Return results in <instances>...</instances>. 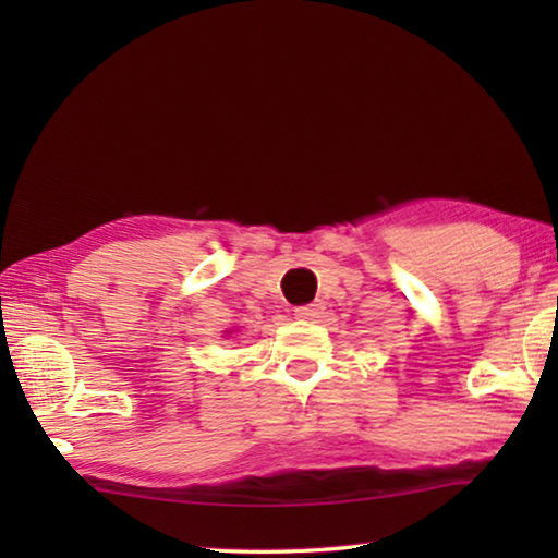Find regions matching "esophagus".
<instances>
[{
	"label": "esophagus",
	"mask_w": 558,
	"mask_h": 558,
	"mask_svg": "<svg viewBox=\"0 0 558 558\" xmlns=\"http://www.w3.org/2000/svg\"><path fill=\"white\" fill-rule=\"evenodd\" d=\"M319 313H323V305H319V302H310V305H302L295 310V317L315 319V317H319Z\"/></svg>",
	"instance_id": "obj_1"
}]
</instances>
